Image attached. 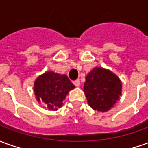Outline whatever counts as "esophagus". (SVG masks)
Listing matches in <instances>:
<instances>
[{
  "label": "esophagus",
  "mask_w": 148,
  "mask_h": 148,
  "mask_svg": "<svg viewBox=\"0 0 148 148\" xmlns=\"http://www.w3.org/2000/svg\"><path fill=\"white\" fill-rule=\"evenodd\" d=\"M74 86H75L78 87V86H80V80H79V79H77V80L74 81Z\"/></svg>",
  "instance_id": "1"
}]
</instances>
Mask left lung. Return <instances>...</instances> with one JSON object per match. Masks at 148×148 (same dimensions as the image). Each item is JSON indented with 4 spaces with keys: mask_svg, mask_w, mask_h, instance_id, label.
Wrapping results in <instances>:
<instances>
[{
    "mask_svg": "<svg viewBox=\"0 0 148 148\" xmlns=\"http://www.w3.org/2000/svg\"><path fill=\"white\" fill-rule=\"evenodd\" d=\"M83 90L89 106L95 110L106 112L119 99L122 83L117 75L109 70L95 67L86 77Z\"/></svg>",
    "mask_w": 148,
    "mask_h": 148,
    "instance_id": "obj_1",
    "label": "left lung"
}]
</instances>
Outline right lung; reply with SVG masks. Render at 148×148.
Instances as JSON below:
<instances>
[{
	"label": "right lung",
	"instance_id": "1",
	"mask_svg": "<svg viewBox=\"0 0 148 148\" xmlns=\"http://www.w3.org/2000/svg\"><path fill=\"white\" fill-rule=\"evenodd\" d=\"M74 87L66 74L47 71L35 80L34 90L38 103L42 102L49 110H57L62 106L69 91Z\"/></svg>",
	"mask_w": 148,
	"mask_h": 148
}]
</instances>
